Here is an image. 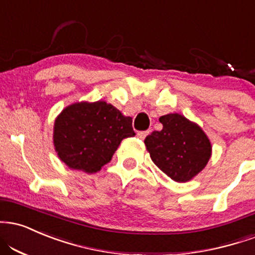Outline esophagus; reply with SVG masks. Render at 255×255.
<instances>
[{"mask_svg":"<svg viewBox=\"0 0 255 255\" xmlns=\"http://www.w3.org/2000/svg\"><path fill=\"white\" fill-rule=\"evenodd\" d=\"M148 134H149V130H145V131H137L136 135L140 140H143L147 135H148Z\"/></svg>","mask_w":255,"mask_h":255,"instance_id":"esophagus-1","label":"esophagus"}]
</instances>
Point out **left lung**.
<instances>
[{"instance_id":"left-lung-1","label":"left lung","mask_w":255,"mask_h":255,"mask_svg":"<svg viewBox=\"0 0 255 255\" xmlns=\"http://www.w3.org/2000/svg\"><path fill=\"white\" fill-rule=\"evenodd\" d=\"M159 121L162 129L145 139L152 161L174 182H189L209 161L213 151L209 137L197 124L177 113L161 116Z\"/></svg>"}]
</instances>
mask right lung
Returning a JSON list of instances; mask_svg holds the SVG:
<instances>
[{
  "label": "right lung",
  "instance_id": "obj_1",
  "mask_svg": "<svg viewBox=\"0 0 255 255\" xmlns=\"http://www.w3.org/2000/svg\"><path fill=\"white\" fill-rule=\"evenodd\" d=\"M134 135L129 116L104 101H83L70 104L57 116L53 145L66 166L95 173L112 160L122 140Z\"/></svg>",
  "mask_w": 255,
  "mask_h": 255
}]
</instances>
